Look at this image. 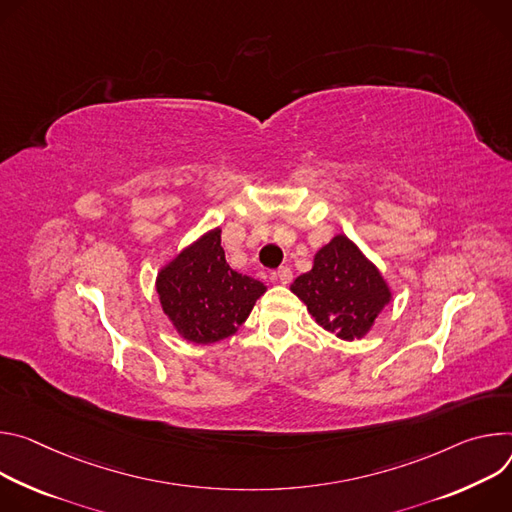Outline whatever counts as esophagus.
Returning a JSON list of instances; mask_svg holds the SVG:
<instances>
[{
  "instance_id": "34e87169",
  "label": "esophagus",
  "mask_w": 512,
  "mask_h": 512,
  "mask_svg": "<svg viewBox=\"0 0 512 512\" xmlns=\"http://www.w3.org/2000/svg\"><path fill=\"white\" fill-rule=\"evenodd\" d=\"M274 278L278 282H282V285H287V282L293 280V270L289 266H280L276 272H274Z\"/></svg>"
}]
</instances>
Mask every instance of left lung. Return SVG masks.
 Listing matches in <instances>:
<instances>
[{"instance_id": "left-lung-1", "label": "left lung", "mask_w": 512, "mask_h": 512, "mask_svg": "<svg viewBox=\"0 0 512 512\" xmlns=\"http://www.w3.org/2000/svg\"><path fill=\"white\" fill-rule=\"evenodd\" d=\"M291 291L307 305L315 321L342 339L362 337L390 301L384 278L354 242L335 236L301 274Z\"/></svg>"}]
</instances>
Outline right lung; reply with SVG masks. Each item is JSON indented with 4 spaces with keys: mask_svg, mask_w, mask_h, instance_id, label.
<instances>
[{
    "mask_svg": "<svg viewBox=\"0 0 512 512\" xmlns=\"http://www.w3.org/2000/svg\"><path fill=\"white\" fill-rule=\"evenodd\" d=\"M156 291L164 313L185 339L213 344L238 331L266 287L230 268L221 230H213L158 274Z\"/></svg>",
    "mask_w": 512,
    "mask_h": 512,
    "instance_id": "obj_1",
    "label": "right lung"
}]
</instances>
